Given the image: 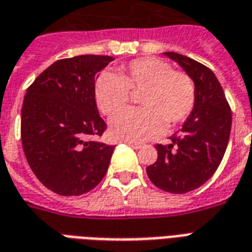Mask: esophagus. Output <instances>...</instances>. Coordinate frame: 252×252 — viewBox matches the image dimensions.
Masks as SVG:
<instances>
[{
    "label": "esophagus",
    "mask_w": 252,
    "mask_h": 252,
    "mask_svg": "<svg viewBox=\"0 0 252 252\" xmlns=\"http://www.w3.org/2000/svg\"><path fill=\"white\" fill-rule=\"evenodd\" d=\"M126 144L128 146H131L132 148H135V150H139V148L142 147V143H136V142H129V140H126Z\"/></svg>",
    "instance_id": "34e87169"
}]
</instances>
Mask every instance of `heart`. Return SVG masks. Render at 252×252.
Wrapping results in <instances>:
<instances>
[{"label": "heart", "mask_w": 252, "mask_h": 252, "mask_svg": "<svg viewBox=\"0 0 252 252\" xmlns=\"http://www.w3.org/2000/svg\"><path fill=\"white\" fill-rule=\"evenodd\" d=\"M139 96L140 110L127 111L110 123L115 137L147 140L185 121L195 105V86L184 71L173 70L170 63L157 58H137L115 74L102 71L94 82V99L99 112L117 116L130 100Z\"/></svg>", "instance_id": "obj_1"}]
</instances>
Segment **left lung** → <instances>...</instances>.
Returning a JSON list of instances; mask_svg holds the SVG:
<instances>
[{"label":"left lung","instance_id":"obj_1","mask_svg":"<svg viewBox=\"0 0 252 252\" xmlns=\"http://www.w3.org/2000/svg\"><path fill=\"white\" fill-rule=\"evenodd\" d=\"M194 81L195 105L184 126L157 144V162L147 175L159 189L184 194L200 188L215 174L227 150L232 113L221 85L209 67L177 52H164Z\"/></svg>","mask_w":252,"mask_h":252}]
</instances>
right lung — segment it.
<instances>
[{"label": "right lung", "instance_id": "add662e5", "mask_svg": "<svg viewBox=\"0 0 252 252\" xmlns=\"http://www.w3.org/2000/svg\"><path fill=\"white\" fill-rule=\"evenodd\" d=\"M110 57L79 55L52 63L27 89L21 143L30 167L47 189L81 195L108 171L115 146L88 137L106 129L94 99L95 74Z\"/></svg>", "mask_w": 252, "mask_h": 252}]
</instances>
